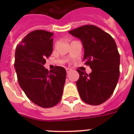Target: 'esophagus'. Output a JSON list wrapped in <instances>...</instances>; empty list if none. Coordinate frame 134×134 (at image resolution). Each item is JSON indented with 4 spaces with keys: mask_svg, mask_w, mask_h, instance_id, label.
I'll return each mask as SVG.
<instances>
[{
    "mask_svg": "<svg viewBox=\"0 0 134 134\" xmlns=\"http://www.w3.org/2000/svg\"><path fill=\"white\" fill-rule=\"evenodd\" d=\"M66 72H67V74H68V73H69L70 72V71L72 70H71L70 68H66Z\"/></svg>",
    "mask_w": 134,
    "mask_h": 134,
    "instance_id": "esophagus-1",
    "label": "esophagus"
}]
</instances>
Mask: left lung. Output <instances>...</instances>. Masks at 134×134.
<instances>
[{
  "mask_svg": "<svg viewBox=\"0 0 134 134\" xmlns=\"http://www.w3.org/2000/svg\"><path fill=\"white\" fill-rule=\"evenodd\" d=\"M81 40L83 61L92 70L87 74L80 70L76 86L86 103L99 105L113 94L119 77L120 55L113 38L99 27L86 25L68 32Z\"/></svg>",
  "mask_w": 134,
  "mask_h": 134,
  "instance_id": "1",
  "label": "left lung"
}]
</instances>
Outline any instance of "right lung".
I'll return each mask as SVG.
<instances>
[{
  "label": "right lung",
  "instance_id": "obj_1",
  "mask_svg": "<svg viewBox=\"0 0 134 134\" xmlns=\"http://www.w3.org/2000/svg\"><path fill=\"white\" fill-rule=\"evenodd\" d=\"M53 35L44 30L31 31L15 51L14 65L19 84L32 102L43 108L60 102L66 77L63 67L48 71L43 66L52 52Z\"/></svg>",
  "mask_w": 134,
  "mask_h": 134
}]
</instances>
